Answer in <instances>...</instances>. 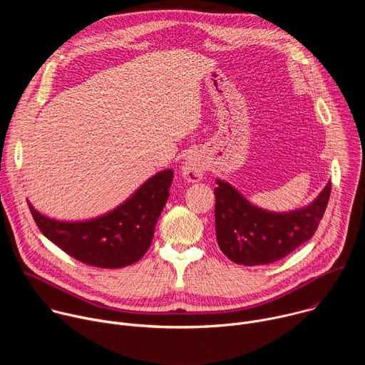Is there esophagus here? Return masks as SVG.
I'll return each instance as SVG.
<instances>
[{
	"label": "esophagus",
	"mask_w": 365,
	"mask_h": 365,
	"mask_svg": "<svg viewBox=\"0 0 365 365\" xmlns=\"http://www.w3.org/2000/svg\"><path fill=\"white\" fill-rule=\"evenodd\" d=\"M205 173V166L197 158H187L182 166V175L187 182H199Z\"/></svg>",
	"instance_id": "obj_1"
}]
</instances>
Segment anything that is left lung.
<instances>
[{"mask_svg":"<svg viewBox=\"0 0 365 365\" xmlns=\"http://www.w3.org/2000/svg\"><path fill=\"white\" fill-rule=\"evenodd\" d=\"M217 183V241L231 262L242 266L274 263L306 242L317 232L331 196L328 182L306 207L276 214L251 205L230 183Z\"/></svg>","mask_w":365,"mask_h":365,"instance_id":"obj_1","label":"left lung"}]
</instances>
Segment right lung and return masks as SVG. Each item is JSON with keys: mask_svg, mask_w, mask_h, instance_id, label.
I'll use <instances>...</instances> for the list:
<instances>
[{"mask_svg": "<svg viewBox=\"0 0 365 365\" xmlns=\"http://www.w3.org/2000/svg\"><path fill=\"white\" fill-rule=\"evenodd\" d=\"M172 180L170 169L154 175L117 210L83 222L46 218L27 203L41 234L66 254L93 267L120 269L138 262L148 250Z\"/></svg>", "mask_w": 365, "mask_h": 365, "instance_id": "obj_1", "label": "right lung"}]
</instances>
